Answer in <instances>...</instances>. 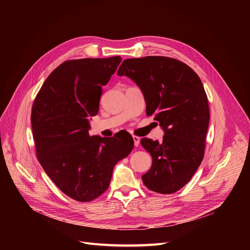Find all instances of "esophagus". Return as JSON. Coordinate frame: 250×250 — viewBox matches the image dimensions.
Here are the masks:
<instances>
[{"mask_svg": "<svg viewBox=\"0 0 250 250\" xmlns=\"http://www.w3.org/2000/svg\"><path fill=\"white\" fill-rule=\"evenodd\" d=\"M132 139H133V142H134V146H138L139 142H140V138L138 136H136V135H133Z\"/></svg>", "mask_w": 250, "mask_h": 250, "instance_id": "esophagus-1", "label": "esophagus"}]
</instances>
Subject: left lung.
I'll use <instances>...</instances> for the list:
<instances>
[{
  "label": "left lung",
  "instance_id": "8db88e82",
  "mask_svg": "<svg viewBox=\"0 0 250 250\" xmlns=\"http://www.w3.org/2000/svg\"><path fill=\"white\" fill-rule=\"evenodd\" d=\"M118 75L135 82L144 93L146 115L154 116L164 130L160 142L140 140L152 157L142 182L160 194L175 193L191 180L204 158L209 110L202 81L185 63L164 56L125 59Z\"/></svg>",
  "mask_w": 250,
  "mask_h": 250
}]
</instances>
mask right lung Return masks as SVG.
I'll use <instances>...</instances> for the list:
<instances>
[{"label":"right lung","mask_w":250,"mask_h":250,"mask_svg":"<svg viewBox=\"0 0 250 250\" xmlns=\"http://www.w3.org/2000/svg\"><path fill=\"white\" fill-rule=\"evenodd\" d=\"M121 56L68 60L46 78L34 100L31 127L40 163L67 196L89 202L110 186L115 165L133 148L129 133L89 135L102 87Z\"/></svg>","instance_id":"right-lung-1"}]
</instances>
